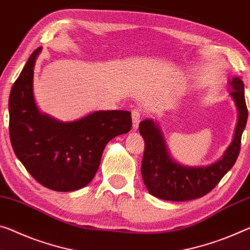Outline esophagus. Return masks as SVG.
<instances>
[{"label": "esophagus", "mask_w": 250, "mask_h": 250, "mask_svg": "<svg viewBox=\"0 0 250 250\" xmlns=\"http://www.w3.org/2000/svg\"><path fill=\"white\" fill-rule=\"evenodd\" d=\"M140 110L139 109H133L131 111V117H132V129L136 130L138 128V125H139V122H140Z\"/></svg>", "instance_id": "esophagus-1"}]
</instances>
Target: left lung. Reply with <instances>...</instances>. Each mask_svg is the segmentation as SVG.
I'll return each instance as SVG.
<instances>
[{
    "mask_svg": "<svg viewBox=\"0 0 250 250\" xmlns=\"http://www.w3.org/2000/svg\"><path fill=\"white\" fill-rule=\"evenodd\" d=\"M230 96L238 108V122L235 136L221 159L207 167H185L170 158L160 129L152 120L141 121L139 131L145 139V153L141 175L152 196L170 201L197 199L216 187L238 158L241 134L246 126L248 110L245 100L244 82L239 77L230 82Z\"/></svg>",
    "mask_w": 250,
    "mask_h": 250,
    "instance_id": "obj_1",
    "label": "left lung"
}]
</instances>
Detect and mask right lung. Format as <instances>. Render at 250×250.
I'll list each match as a JSON object with an SVG mask.
<instances>
[{
  "mask_svg": "<svg viewBox=\"0 0 250 250\" xmlns=\"http://www.w3.org/2000/svg\"><path fill=\"white\" fill-rule=\"evenodd\" d=\"M38 47L12 86L9 131L19 160L39 184L55 191H73L93 179L106 144L132 126L129 111H96L60 122L38 110L32 82Z\"/></svg>",
  "mask_w": 250,
  "mask_h": 250,
  "instance_id": "obj_1",
  "label": "right lung"
}]
</instances>
